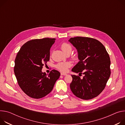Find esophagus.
<instances>
[{
	"instance_id": "esophagus-1",
	"label": "esophagus",
	"mask_w": 125,
	"mask_h": 125,
	"mask_svg": "<svg viewBox=\"0 0 125 125\" xmlns=\"http://www.w3.org/2000/svg\"><path fill=\"white\" fill-rule=\"evenodd\" d=\"M61 75H63V76H65V75H67V74L66 73H61Z\"/></svg>"
}]
</instances>
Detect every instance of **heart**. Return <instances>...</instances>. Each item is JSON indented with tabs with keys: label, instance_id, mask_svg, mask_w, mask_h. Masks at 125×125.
Wrapping results in <instances>:
<instances>
[{
	"label": "heart",
	"instance_id": "obj_1",
	"mask_svg": "<svg viewBox=\"0 0 125 125\" xmlns=\"http://www.w3.org/2000/svg\"><path fill=\"white\" fill-rule=\"evenodd\" d=\"M61 48L63 52L66 54L68 53H71L72 50V47L71 45L67 43H63L61 46ZM74 59H77V56L74 55L73 56ZM71 64L69 62H62L58 63L56 65V68L62 72H66L68 69V68L71 67Z\"/></svg>",
	"mask_w": 125,
	"mask_h": 125
}]
</instances>
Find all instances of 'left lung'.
Masks as SVG:
<instances>
[{"mask_svg":"<svg viewBox=\"0 0 125 125\" xmlns=\"http://www.w3.org/2000/svg\"><path fill=\"white\" fill-rule=\"evenodd\" d=\"M69 41L77 50L80 60L72 71L84 75L82 79L72 75L70 89L79 98L92 99L103 91L110 76L109 55L104 45L97 39L76 37Z\"/></svg>","mask_w":125,"mask_h":125,"instance_id":"8db88e82","label":"left lung"}]
</instances>
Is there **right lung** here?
<instances>
[{
	"instance_id": "obj_1",
	"label": "right lung",
	"mask_w": 125,
	"mask_h": 125,
	"mask_svg": "<svg viewBox=\"0 0 125 125\" xmlns=\"http://www.w3.org/2000/svg\"><path fill=\"white\" fill-rule=\"evenodd\" d=\"M55 38L33 39L26 42L17 53L15 60L14 74L22 90L34 99L50 93L60 73L52 70L47 75L42 72L44 64L50 59V50Z\"/></svg>"
}]
</instances>
